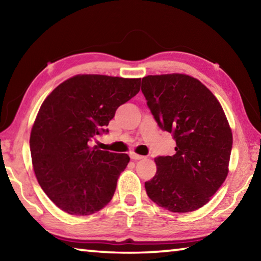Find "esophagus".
Wrapping results in <instances>:
<instances>
[{
    "label": "esophagus",
    "instance_id": "esophagus-1",
    "mask_svg": "<svg viewBox=\"0 0 261 261\" xmlns=\"http://www.w3.org/2000/svg\"><path fill=\"white\" fill-rule=\"evenodd\" d=\"M130 158L132 160H141V159H144L143 155H139V154H136V153H130Z\"/></svg>",
    "mask_w": 261,
    "mask_h": 261
}]
</instances>
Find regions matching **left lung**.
Listing matches in <instances>:
<instances>
[{
    "label": "left lung",
    "mask_w": 261,
    "mask_h": 261,
    "mask_svg": "<svg viewBox=\"0 0 261 261\" xmlns=\"http://www.w3.org/2000/svg\"><path fill=\"white\" fill-rule=\"evenodd\" d=\"M141 92L158 125L176 141L174 155L154 159L147 196L175 213L200 208L228 175L232 134L222 107L204 84L182 73L144 77Z\"/></svg>",
    "instance_id": "left-lung-1"
}]
</instances>
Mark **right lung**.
<instances>
[{
  "label": "right lung",
  "mask_w": 261,
  "mask_h": 261,
  "mask_svg": "<svg viewBox=\"0 0 261 261\" xmlns=\"http://www.w3.org/2000/svg\"><path fill=\"white\" fill-rule=\"evenodd\" d=\"M140 78L78 74L43 101L31 131L35 176L49 199L71 215H90L112 200L130 158L92 148L116 109L138 93Z\"/></svg>",
  "instance_id": "1"
}]
</instances>
